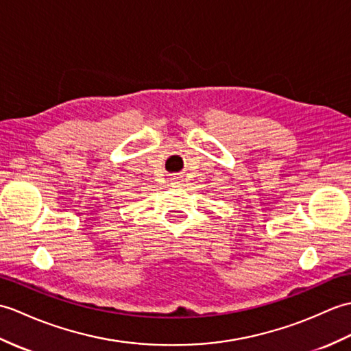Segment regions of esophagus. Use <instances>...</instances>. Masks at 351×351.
<instances>
[{
  "label": "esophagus",
  "mask_w": 351,
  "mask_h": 351,
  "mask_svg": "<svg viewBox=\"0 0 351 351\" xmlns=\"http://www.w3.org/2000/svg\"><path fill=\"white\" fill-rule=\"evenodd\" d=\"M171 180H173V184H178V177H174V178H171Z\"/></svg>",
  "instance_id": "obj_1"
}]
</instances>
